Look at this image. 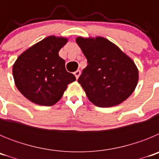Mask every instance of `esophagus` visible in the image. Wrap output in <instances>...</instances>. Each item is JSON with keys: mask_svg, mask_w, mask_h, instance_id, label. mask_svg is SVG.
<instances>
[{"mask_svg": "<svg viewBox=\"0 0 159 159\" xmlns=\"http://www.w3.org/2000/svg\"><path fill=\"white\" fill-rule=\"evenodd\" d=\"M74 75H75V78L78 80L79 77H80V70H77V71H75V72H74Z\"/></svg>", "mask_w": 159, "mask_h": 159, "instance_id": "obj_1", "label": "esophagus"}]
</instances>
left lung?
Listing matches in <instances>:
<instances>
[{
	"instance_id": "obj_1",
	"label": "left lung",
	"mask_w": 159,
	"mask_h": 159,
	"mask_svg": "<svg viewBox=\"0 0 159 159\" xmlns=\"http://www.w3.org/2000/svg\"><path fill=\"white\" fill-rule=\"evenodd\" d=\"M88 65L78 80L88 99L99 107L120 104L133 93L139 70L130 57L102 36L75 39Z\"/></svg>"
}]
</instances>
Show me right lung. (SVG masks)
I'll list each match as a JSON object with an SVG mask.
<instances>
[{
  "mask_svg": "<svg viewBox=\"0 0 159 159\" xmlns=\"http://www.w3.org/2000/svg\"><path fill=\"white\" fill-rule=\"evenodd\" d=\"M67 37L49 36L20 55L12 66L14 82L20 92L31 102L52 106L61 98L67 85L76 80L67 72L59 52Z\"/></svg>",
  "mask_w": 159,
  "mask_h": 159,
  "instance_id": "add662e5",
  "label": "right lung"
}]
</instances>
